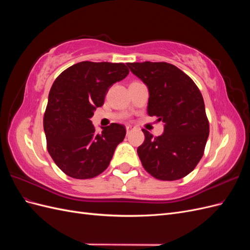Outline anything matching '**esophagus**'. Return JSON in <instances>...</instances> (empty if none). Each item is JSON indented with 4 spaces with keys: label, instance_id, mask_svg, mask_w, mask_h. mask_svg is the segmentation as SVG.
Listing matches in <instances>:
<instances>
[{
    "label": "esophagus",
    "instance_id": "1",
    "mask_svg": "<svg viewBox=\"0 0 250 250\" xmlns=\"http://www.w3.org/2000/svg\"><path fill=\"white\" fill-rule=\"evenodd\" d=\"M132 130V127L131 126H126V131H127V134H129Z\"/></svg>",
    "mask_w": 250,
    "mask_h": 250
}]
</instances>
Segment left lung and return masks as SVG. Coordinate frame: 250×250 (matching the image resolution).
Masks as SVG:
<instances>
[{"instance_id":"left-lung-1","label":"left lung","mask_w":250,"mask_h":250,"mask_svg":"<svg viewBox=\"0 0 250 250\" xmlns=\"http://www.w3.org/2000/svg\"><path fill=\"white\" fill-rule=\"evenodd\" d=\"M127 65L148 87V115L164 123L160 137L143 129L145 141L138 148L143 167L161 180L187 176L201 160L209 133L199 88L171 63L145 62Z\"/></svg>"}]
</instances>
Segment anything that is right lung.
<instances>
[{
	"label": "right lung",
	"mask_w": 250,
	"mask_h": 250,
	"mask_svg": "<svg viewBox=\"0 0 250 250\" xmlns=\"http://www.w3.org/2000/svg\"><path fill=\"white\" fill-rule=\"evenodd\" d=\"M128 73L124 63L82 62L67 67L53 83L43 129L51 157L67 176L93 178L108 167L126 129L111 123L97 133L90 118L103 105L108 88Z\"/></svg>",
	"instance_id": "right-lung-1"
}]
</instances>
